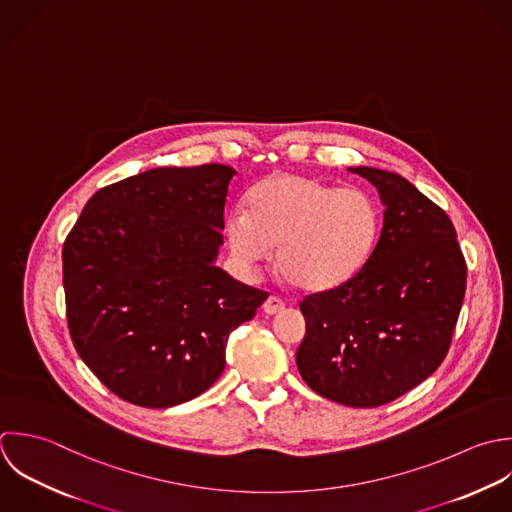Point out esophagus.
Wrapping results in <instances>:
<instances>
[{
    "mask_svg": "<svg viewBox=\"0 0 512 512\" xmlns=\"http://www.w3.org/2000/svg\"><path fill=\"white\" fill-rule=\"evenodd\" d=\"M283 309H285V303H283L279 297H275V295H269L267 301L263 303V311H265L267 315H277V313H281Z\"/></svg>",
    "mask_w": 512,
    "mask_h": 512,
    "instance_id": "34e87169",
    "label": "esophagus"
}]
</instances>
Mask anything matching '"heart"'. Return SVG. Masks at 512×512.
Masks as SVG:
<instances>
[{
    "label": "heart",
    "instance_id": "obj_1",
    "mask_svg": "<svg viewBox=\"0 0 512 512\" xmlns=\"http://www.w3.org/2000/svg\"><path fill=\"white\" fill-rule=\"evenodd\" d=\"M381 235L379 203L361 189H341L299 173H273L247 195V211L225 219V239L245 267L265 263L303 293L347 285L369 263Z\"/></svg>",
    "mask_w": 512,
    "mask_h": 512
}]
</instances>
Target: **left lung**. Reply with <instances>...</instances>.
Masks as SVG:
<instances>
[{"label": "left lung", "mask_w": 512, "mask_h": 512, "mask_svg": "<svg viewBox=\"0 0 512 512\" xmlns=\"http://www.w3.org/2000/svg\"><path fill=\"white\" fill-rule=\"evenodd\" d=\"M385 205L377 247L347 285L301 303L303 381L347 407H379L431 377L447 357L467 263L447 213L399 173L349 167Z\"/></svg>", "instance_id": "left-lung-1"}]
</instances>
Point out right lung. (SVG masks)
Here are the masks:
<instances>
[{"instance_id":"obj_1","label":"right lung","mask_w":512,"mask_h":512,"mask_svg":"<svg viewBox=\"0 0 512 512\" xmlns=\"http://www.w3.org/2000/svg\"><path fill=\"white\" fill-rule=\"evenodd\" d=\"M235 173L155 167L107 185L63 243L73 345L123 401L167 409L205 393L229 335L267 299L215 265Z\"/></svg>"}]
</instances>
